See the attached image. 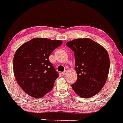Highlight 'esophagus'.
I'll return each instance as SVG.
<instances>
[{"instance_id": "1", "label": "esophagus", "mask_w": 123, "mask_h": 123, "mask_svg": "<svg viewBox=\"0 0 123 123\" xmlns=\"http://www.w3.org/2000/svg\"><path fill=\"white\" fill-rule=\"evenodd\" d=\"M67 70H65L64 71H63V72H62V74H63V75H66V74H67Z\"/></svg>"}]
</instances>
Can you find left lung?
I'll return each mask as SVG.
<instances>
[{"label":"left lung","instance_id":"obj_1","mask_svg":"<svg viewBox=\"0 0 123 123\" xmlns=\"http://www.w3.org/2000/svg\"><path fill=\"white\" fill-rule=\"evenodd\" d=\"M66 45L74 51L76 82L71 87L78 96L89 98L95 96L105 84L110 68L107 50L89 38L69 41Z\"/></svg>","mask_w":123,"mask_h":123}]
</instances>
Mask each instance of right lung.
Instances as JSON below:
<instances>
[{"instance_id":"obj_1","label":"right lung","mask_w":123,"mask_h":123,"mask_svg":"<svg viewBox=\"0 0 123 123\" xmlns=\"http://www.w3.org/2000/svg\"><path fill=\"white\" fill-rule=\"evenodd\" d=\"M62 43L60 40L35 38L18 48L13 59L14 75L26 93L41 98L52 90L59 74L49 57Z\"/></svg>"}]
</instances>
